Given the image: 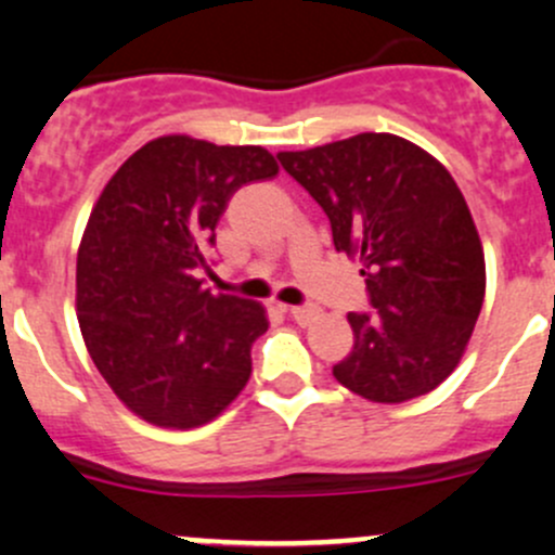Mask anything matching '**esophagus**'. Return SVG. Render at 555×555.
I'll use <instances>...</instances> for the list:
<instances>
[{"mask_svg":"<svg viewBox=\"0 0 555 555\" xmlns=\"http://www.w3.org/2000/svg\"><path fill=\"white\" fill-rule=\"evenodd\" d=\"M282 309L287 311L298 324H309L311 319L317 317V309H311V306H284L282 304Z\"/></svg>","mask_w":555,"mask_h":555,"instance_id":"34e87169","label":"esophagus"}]
</instances>
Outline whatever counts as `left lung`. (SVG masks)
<instances>
[{"label":"left lung","instance_id":"8db88e82","mask_svg":"<svg viewBox=\"0 0 555 555\" xmlns=\"http://www.w3.org/2000/svg\"><path fill=\"white\" fill-rule=\"evenodd\" d=\"M327 215L335 249L362 266L373 313H349L354 349L335 382L408 402L456 371L486 295V260L462 190L438 158L395 133L279 153Z\"/></svg>","mask_w":555,"mask_h":555}]
</instances>
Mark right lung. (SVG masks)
I'll return each instance as SVG.
<instances>
[{
	"label": "right lung",
	"instance_id": "right-lung-1",
	"mask_svg": "<svg viewBox=\"0 0 555 555\" xmlns=\"http://www.w3.org/2000/svg\"><path fill=\"white\" fill-rule=\"evenodd\" d=\"M279 164L257 144L169 133L139 147L93 204L77 249V322L117 400L164 429L220 416L249 382L266 309L198 276L228 201Z\"/></svg>",
	"mask_w": 555,
	"mask_h": 555
}]
</instances>
